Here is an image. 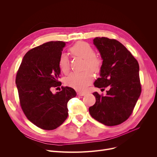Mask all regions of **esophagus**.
<instances>
[{
	"label": "esophagus",
	"mask_w": 157,
	"mask_h": 157,
	"mask_svg": "<svg viewBox=\"0 0 157 157\" xmlns=\"http://www.w3.org/2000/svg\"><path fill=\"white\" fill-rule=\"evenodd\" d=\"M86 95V93H85V92H78V95H79V96H84V95Z\"/></svg>",
	"instance_id": "34e87169"
}]
</instances>
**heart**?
<instances>
[{
  "mask_svg": "<svg viewBox=\"0 0 157 157\" xmlns=\"http://www.w3.org/2000/svg\"><path fill=\"white\" fill-rule=\"evenodd\" d=\"M70 50L76 56L85 60L84 69H90L94 72H98L102 67V61L101 58L95 55L92 46L86 42H78L72 46ZM61 71L65 74L69 71V60L67 55L62 53L59 60ZM93 74L89 70L80 72H72L65 79V83L74 89L84 91L93 79Z\"/></svg>",
  "mask_w": 157,
  "mask_h": 157,
  "instance_id": "obj_1",
  "label": "heart"
}]
</instances>
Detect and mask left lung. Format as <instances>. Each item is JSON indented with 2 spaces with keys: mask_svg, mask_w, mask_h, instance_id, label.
<instances>
[{
  "mask_svg": "<svg viewBox=\"0 0 157 157\" xmlns=\"http://www.w3.org/2000/svg\"><path fill=\"white\" fill-rule=\"evenodd\" d=\"M93 43L102 60L100 78L95 81L94 86H109V90L105 96L93 93L96 102L89 108V113L105 125H118L129 118L141 95L139 63L117 40L95 37Z\"/></svg>",
  "mask_w": 157,
  "mask_h": 157,
  "instance_id": "left-lung-1",
  "label": "left lung"
}]
</instances>
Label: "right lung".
<instances>
[{
	"label": "right lung",
	"mask_w": 157,
	"mask_h": 157,
	"mask_svg": "<svg viewBox=\"0 0 157 157\" xmlns=\"http://www.w3.org/2000/svg\"><path fill=\"white\" fill-rule=\"evenodd\" d=\"M66 43L50 41L25 55L16 74L21 109L33 124L44 130L59 127L68 117L67 102L76 96L73 88L62 87L53 94V87L61 86L59 57Z\"/></svg>",
	"instance_id": "1"
}]
</instances>
